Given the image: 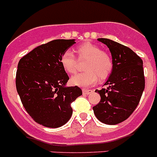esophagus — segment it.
Wrapping results in <instances>:
<instances>
[{
  "label": "esophagus",
  "instance_id": "1",
  "mask_svg": "<svg viewBox=\"0 0 157 157\" xmlns=\"http://www.w3.org/2000/svg\"><path fill=\"white\" fill-rule=\"evenodd\" d=\"M93 92L92 90H86V89H83V94H85V95H88V94H91Z\"/></svg>",
  "mask_w": 157,
  "mask_h": 157
}]
</instances>
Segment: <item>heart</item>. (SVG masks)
Here are the masks:
<instances>
[{
  "label": "heart",
  "instance_id": "heart-1",
  "mask_svg": "<svg viewBox=\"0 0 157 157\" xmlns=\"http://www.w3.org/2000/svg\"><path fill=\"white\" fill-rule=\"evenodd\" d=\"M78 60H86L84 72L79 73L71 79V84L80 87H89L98 80H105L111 74L113 67L110 56L102 51L98 46L85 43L75 49ZM60 64L67 74H74L77 68V59L71 51H64L60 57Z\"/></svg>",
  "mask_w": 157,
  "mask_h": 157
}]
</instances>
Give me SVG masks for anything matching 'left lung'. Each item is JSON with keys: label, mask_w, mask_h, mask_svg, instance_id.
Listing matches in <instances>:
<instances>
[{"label": "left lung", "mask_w": 157, "mask_h": 157, "mask_svg": "<svg viewBox=\"0 0 157 157\" xmlns=\"http://www.w3.org/2000/svg\"><path fill=\"white\" fill-rule=\"evenodd\" d=\"M97 40L109 49L113 67L103 85L108 87L96 90L101 99L93 109L100 122L115 125L126 121L140 100L145 87L143 60L124 45L106 38Z\"/></svg>", "instance_id": "1"}]
</instances>
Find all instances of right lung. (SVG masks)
Returning a JSON list of instances; mask_svg holds the SVG:
<instances>
[{
	"mask_svg": "<svg viewBox=\"0 0 157 157\" xmlns=\"http://www.w3.org/2000/svg\"><path fill=\"white\" fill-rule=\"evenodd\" d=\"M75 40L58 39L36 47L20 60L17 91L26 111L37 124L57 128L71 119V104L82 95L77 86H66L67 74L60 57Z\"/></svg>",
	"mask_w": 157,
	"mask_h": 157,
	"instance_id": "right-lung-1",
	"label": "right lung"
}]
</instances>
